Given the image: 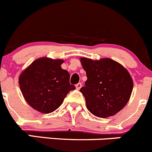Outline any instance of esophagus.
Segmentation results:
<instances>
[{"label":"esophagus","mask_w":152,"mask_h":152,"mask_svg":"<svg viewBox=\"0 0 152 152\" xmlns=\"http://www.w3.org/2000/svg\"><path fill=\"white\" fill-rule=\"evenodd\" d=\"M81 87H82V83H79L78 84L76 85V88L77 90H79V89L81 88Z\"/></svg>","instance_id":"34e87169"}]
</instances>
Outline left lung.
Masks as SVG:
<instances>
[{
  "label": "left lung",
  "mask_w": 152,
  "mask_h": 152,
  "mask_svg": "<svg viewBox=\"0 0 152 152\" xmlns=\"http://www.w3.org/2000/svg\"><path fill=\"white\" fill-rule=\"evenodd\" d=\"M87 80L80 91L94 115L107 118L122 110L130 99L133 80L127 69L110 58L100 61L82 58Z\"/></svg>",
  "instance_id": "8db88e82"
}]
</instances>
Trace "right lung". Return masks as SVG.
Instances as JSON below:
<instances>
[{
  "instance_id": "right-lung-1",
  "label": "right lung",
  "mask_w": 152,
  "mask_h": 152,
  "mask_svg": "<svg viewBox=\"0 0 152 152\" xmlns=\"http://www.w3.org/2000/svg\"><path fill=\"white\" fill-rule=\"evenodd\" d=\"M64 61L42 58L31 64L19 76L18 83L28 104L42 113L58 108L70 91L69 73L61 64Z\"/></svg>"
}]
</instances>
